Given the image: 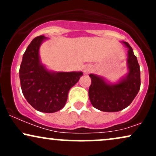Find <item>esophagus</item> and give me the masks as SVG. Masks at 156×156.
<instances>
[{
  "mask_svg": "<svg viewBox=\"0 0 156 156\" xmlns=\"http://www.w3.org/2000/svg\"><path fill=\"white\" fill-rule=\"evenodd\" d=\"M90 71H91V67L89 65H87L85 67H84L83 72L85 74H88Z\"/></svg>",
  "mask_w": 156,
  "mask_h": 156,
  "instance_id": "1",
  "label": "esophagus"
}]
</instances>
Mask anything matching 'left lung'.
Instances as JSON below:
<instances>
[{
	"instance_id": "obj_1",
	"label": "left lung",
	"mask_w": 156,
	"mask_h": 156,
	"mask_svg": "<svg viewBox=\"0 0 156 156\" xmlns=\"http://www.w3.org/2000/svg\"><path fill=\"white\" fill-rule=\"evenodd\" d=\"M128 48V72L119 83L108 84L101 77L90 74L92 80L89 89V97L94 108L105 112H117L128 107L140 89L141 78L139 64L133 49L126 42Z\"/></svg>"
}]
</instances>
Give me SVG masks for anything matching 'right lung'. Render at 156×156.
<instances>
[{"instance_id":"1","label":"right lung","mask_w":156,"mask_h":156,"mask_svg":"<svg viewBox=\"0 0 156 156\" xmlns=\"http://www.w3.org/2000/svg\"><path fill=\"white\" fill-rule=\"evenodd\" d=\"M44 36L35 37L27 48L20 67L23 95L36 110L53 113L65 105L68 92L79 80L82 72H50L39 60V46Z\"/></svg>"}]
</instances>
